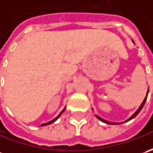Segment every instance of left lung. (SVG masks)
Returning <instances> with one entry per match:
<instances>
[{
	"label": "left lung",
	"instance_id": "1",
	"mask_svg": "<svg viewBox=\"0 0 153 153\" xmlns=\"http://www.w3.org/2000/svg\"><path fill=\"white\" fill-rule=\"evenodd\" d=\"M148 91H149V88H148V90H147V93H146V98H145V99H144V100H143V102L141 103V105H140V107H139L138 110H137V111H136L134 112V114H133L132 116H131V117H129V118H128V120H127V121L131 120V119H133L134 117H136V116H137V115L139 114V112H140V111H141V109L143 108V106H144L145 103H146V98H147V94H148ZM96 117H97L98 118H99L100 120L101 121V122H103V123H108V124H117L116 123H111V122H108V121L104 120L103 118H101V117H98V116H96ZM127 121H125V122H127Z\"/></svg>",
	"mask_w": 153,
	"mask_h": 153
}]
</instances>
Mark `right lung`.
I'll return each instance as SVG.
<instances>
[{
  "mask_svg": "<svg viewBox=\"0 0 153 153\" xmlns=\"http://www.w3.org/2000/svg\"><path fill=\"white\" fill-rule=\"evenodd\" d=\"M65 108L64 109V110H63V111H62L61 112H60V113H59V116H58V117H55V118H54V119H53V120L50 121V122H48V123H42V125H41V126H46V125H49V124H51V123H53V122H55V121L57 120V119H58V118H59V117H60V116H61L62 113H63V112H64V111H65Z\"/></svg>",
  "mask_w": 153,
  "mask_h": 153,
  "instance_id": "add662e5",
  "label": "right lung"
}]
</instances>
